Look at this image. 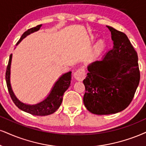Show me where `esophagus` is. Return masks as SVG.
I'll use <instances>...</instances> for the list:
<instances>
[{"label": "esophagus", "instance_id": "obj_1", "mask_svg": "<svg viewBox=\"0 0 146 146\" xmlns=\"http://www.w3.org/2000/svg\"><path fill=\"white\" fill-rule=\"evenodd\" d=\"M86 72L85 70L83 68H80L75 72L74 73V78L78 81H82L84 78H85Z\"/></svg>", "mask_w": 146, "mask_h": 146}]
</instances>
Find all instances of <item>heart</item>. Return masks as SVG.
I'll list each match as a JSON object with an SVG mask.
<instances>
[{
	"mask_svg": "<svg viewBox=\"0 0 146 146\" xmlns=\"http://www.w3.org/2000/svg\"><path fill=\"white\" fill-rule=\"evenodd\" d=\"M104 41L103 40H100L98 42V44H97L96 48H97V49H98V50H100V49H102V48L104 47Z\"/></svg>",
	"mask_w": 146,
	"mask_h": 146,
	"instance_id": "heart-1",
	"label": "heart"
}]
</instances>
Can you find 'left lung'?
I'll use <instances>...</instances> for the list:
<instances>
[{"instance_id": "obj_1", "label": "left lung", "mask_w": 146, "mask_h": 146, "mask_svg": "<svg viewBox=\"0 0 146 146\" xmlns=\"http://www.w3.org/2000/svg\"><path fill=\"white\" fill-rule=\"evenodd\" d=\"M114 46L102 61L88 66L83 102L90 112L116 114L128 107L140 80L137 53L123 32L110 26Z\"/></svg>"}]
</instances>
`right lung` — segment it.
<instances>
[{
	"instance_id": "right-lung-1",
	"label": "right lung",
	"mask_w": 146,
	"mask_h": 146,
	"mask_svg": "<svg viewBox=\"0 0 146 146\" xmlns=\"http://www.w3.org/2000/svg\"><path fill=\"white\" fill-rule=\"evenodd\" d=\"M42 25H38L34 28H30L27 31H26L21 36L20 39L17 42L16 45L20 42V41L24 38L26 36L29 35L30 34L35 32L37 30L40 29V28ZM12 54H11L9 59V63L7 65V70H6V79L7 86L8 88L9 93L13 103L15 104L18 108H19L21 110L26 111V112L29 113L32 115L35 116H46L53 114L59 108V106L62 104L63 100V95L65 91L68 89V87L70 86V81H71V72H67L62 75L59 80L55 82V85L51 91V93L48 95V96L45 100L40 103H38L36 105H27V104L21 103L17 100V98L15 96L13 92L11 87L10 84V67H11V62Z\"/></svg>"
}]
</instances>
